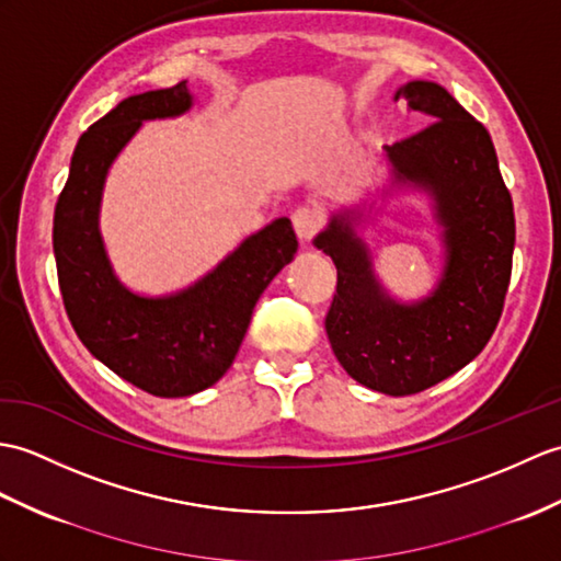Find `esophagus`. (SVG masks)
Here are the masks:
<instances>
[{
  "mask_svg": "<svg viewBox=\"0 0 561 561\" xmlns=\"http://www.w3.org/2000/svg\"><path fill=\"white\" fill-rule=\"evenodd\" d=\"M291 221L301 241H312L316 239V233L322 229V215L310 205L298 207V210L291 215Z\"/></svg>",
  "mask_w": 561,
  "mask_h": 561,
  "instance_id": "1",
  "label": "esophagus"
}]
</instances>
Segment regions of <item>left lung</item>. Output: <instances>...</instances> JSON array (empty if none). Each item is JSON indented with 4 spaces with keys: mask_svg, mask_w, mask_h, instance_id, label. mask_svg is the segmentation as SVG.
Segmentation results:
<instances>
[{
    "mask_svg": "<svg viewBox=\"0 0 561 561\" xmlns=\"http://www.w3.org/2000/svg\"><path fill=\"white\" fill-rule=\"evenodd\" d=\"M397 98L430 122L385 150L399 181L437 201L447 243L437 291L419 306L394 304L344 217H334L316 245L336 267L324 318L336 360L375 392L407 397L461 370L490 342L512 279L516 221L488 128L437 83L411 81Z\"/></svg>",
    "mask_w": 561,
    "mask_h": 561,
    "instance_id": "1",
    "label": "left lung"
}]
</instances>
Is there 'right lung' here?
<instances>
[{"label": "right lung", "mask_w": 561, "mask_h": 561, "mask_svg": "<svg viewBox=\"0 0 561 561\" xmlns=\"http://www.w3.org/2000/svg\"><path fill=\"white\" fill-rule=\"evenodd\" d=\"M191 107L186 81L126 98L78 138L55 207L57 277L78 340L104 366L152 397H188L229 370L260 294L298 249L282 217L245 239L191 289L140 298L116 282L98 231L104 174L140 122Z\"/></svg>", "instance_id": "obj_1"}]
</instances>
